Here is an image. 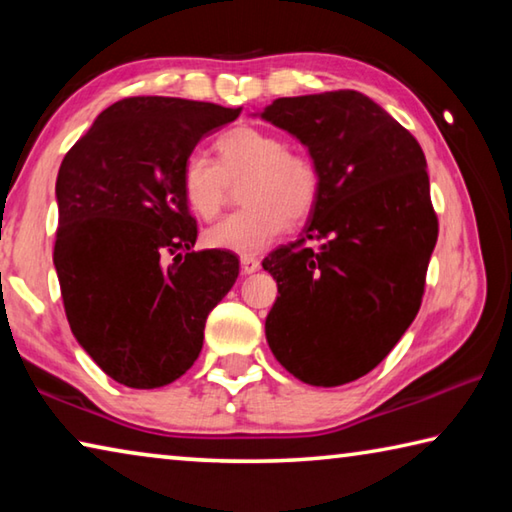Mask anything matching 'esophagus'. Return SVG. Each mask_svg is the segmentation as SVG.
I'll return each mask as SVG.
<instances>
[{"label":"esophagus","mask_w":512,"mask_h":512,"mask_svg":"<svg viewBox=\"0 0 512 512\" xmlns=\"http://www.w3.org/2000/svg\"><path fill=\"white\" fill-rule=\"evenodd\" d=\"M259 271V259L257 257H250V255H244L241 257V273H257Z\"/></svg>","instance_id":"esophagus-1"}]
</instances>
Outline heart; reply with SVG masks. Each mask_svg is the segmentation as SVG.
Listing matches in <instances>:
<instances>
[{
	"mask_svg": "<svg viewBox=\"0 0 512 512\" xmlns=\"http://www.w3.org/2000/svg\"><path fill=\"white\" fill-rule=\"evenodd\" d=\"M219 162L189 155L180 173V192L189 212L210 221L221 212L228 183L241 185V212L205 230L203 241L216 250L255 255L287 230L305 221L320 196V171L314 158L289 149L282 135L259 126H237L216 140Z\"/></svg>",
	"mask_w": 512,
	"mask_h": 512,
	"instance_id": "heart-1",
	"label": "heart"
}]
</instances>
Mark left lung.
<instances>
[{"label": "left lung", "instance_id": "obj_1", "mask_svg": "<svg viewBox=\"0 0 512 512\" xmlns=\"http://www.w3.org/2000/svg\"><path fill=\"white\" fill-rule=\"evenodd\" d=\"M262 117L307 146L320 196L305 237L268 255L266 341L293 377L341 386L381 363L413 323L438 239L415 137L354 90L284 97ZM309 238L321 241L314 251Z\"/></svg>", "mask_w": 512, "mask_h": 512}]
</instances>
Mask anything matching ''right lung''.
Returning <instances> with one entry per match:
<instances>
[{"label":"right lung","mask_w":512,"mask_h":512,"mask_svg":"<svg viewBox=\"0 0 512 512\" xmlns=\"http://www.w3.org/2000/svg\"><path fill=\"white\" fill-rule=\"evenodd\" d=\"M239 112L121 99L60 164L54 266L65 314L81 348L128 388L185 375L201 354L207 314L237 280L230 250H192L198 228L180 173L196 144Z\"/></svg>","instance_id":"1"}]
</instances>
